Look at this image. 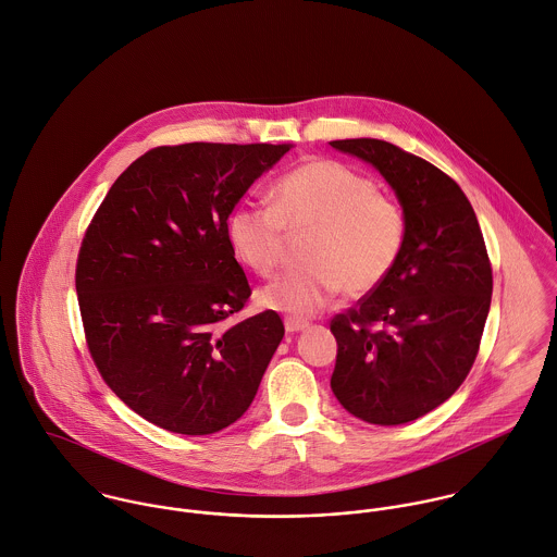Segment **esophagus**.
Returning a JSON list of instances; mask_svg holds the SVG:
<instances>
[{
	"instance_id": "34e87169",
	"label": "esophagus",
	"mask_w": 557,
	"mask_h": 557,
	"mask_svg": "<svg viewBox=\"0 0 557 557\" xmlns=\"http://www.w3.org/2000/svg\"><path fill=\"white\" fill-rule=\"evenodd\" d=\"M305 329H309V322H305V320H298V318H287L285 320V331L287 333H300Z\"/></svg>"
}]
</instances>
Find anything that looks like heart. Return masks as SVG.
Returning <instances> with one entry per match:
<instances>
[{
    "label": "heart",
    "instance_id": "heart-1",
    "mask_svg": "<svg viewBox=\"0 0 557 557\" xmlns=\"http://www.w3.org/2000/svg\"><path fill=\"white\" fill-rule=\"evenodd\" d=\"M270 196L272 207L239 202L226 218L235 257L261 278L281 270L285 231L311 228L302 248L307 263L259 294L268 309L309 318L344 292L366 296L391 276L404 255V207L344 162L309 160L285 173Z\"/></svg>",
    "mask_w": 557,
    "mask_h": 557
}]
</instances>
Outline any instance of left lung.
Returning a JSON list of instances; mask_svg holds the SVG:
<instances>
[{"instance_id": "left-lung-1", "label": "left lung", "mask_w": 557, "mask_h": 557, "mask_svg": "<svg viewBox=\"0 0 557 557\" xmlns=\"http://www.w3.org/2000/svg\"><path fill=\"white\" fill-rule=\"evenodd\" d=\"M331 147L373 164L408 218L391 276L331 320V386L363 421L408 423L449 399L473 368L491 309V259L475 211L449 175L375 138Z\"/></svg>"}]
</instances>
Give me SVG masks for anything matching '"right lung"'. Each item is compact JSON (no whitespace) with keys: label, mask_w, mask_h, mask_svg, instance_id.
<instances>
[{"label":"right lung","mask_w":557,"mask_h":557,"mask_svg":"<svg viewBox=\"0 0 557 557\" xmlns=\"http://www.w3.org/2000/svg\"><path fill=\"white\" fill-rule=\"evenodd\" d=\"M289 145L187 143L140 156L106 194L77 255L88 352L147 421L213 434L259 388L285 326L235 318L252 289L226 237L244 191Z\"/></svg>","instance_id":"add662e5"}]
</instances>
